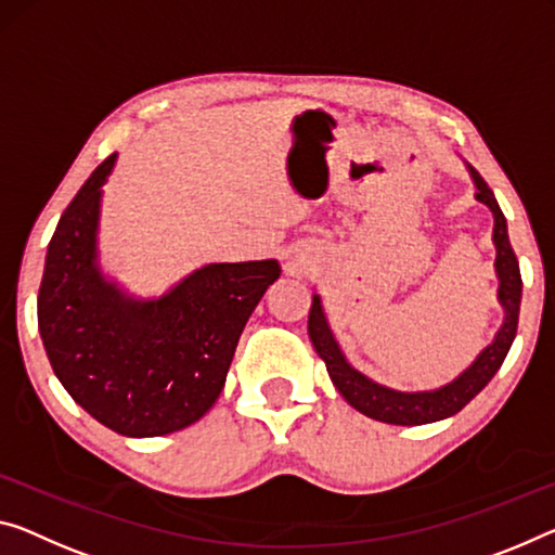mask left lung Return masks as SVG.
Masks as SVG:
<instances>
[{
	"mask_svg": "<svg viewBox=\"0 0 555 555\" xmlns=\"http://www.w3.org/2000/svg\"><path fill=\"white\" fill-rule=\"evenodd\" d=\"M468 173L474 178L476 185V201L489 206L493 212V245H496V275H499V302L504 307V325L499 327L496 337L489 347H483L479 357L451 379L449 385L429 391H397L385 385H377L362 372H357L352 364L345 360L343 349H339L337 339L332 337V330L327 325L325 312H322V302L318 295H312L310 320H307V332H310L312 347L327 364L332 385L337 387L339 395L345 397L349 406L362 412L370 420L385 422V424H399V426H420L431 424L447 416H454L456 412L472 402L479 391L489 385L499 366L504 364L511 345H514L516 327H518V310H521V270H518L516 253L511 248L506 218L501 212L493 191L486 185L479 170L466 164Z\"/></svg>",
	"mask_w": 555,
	"mask_h": 555,
	"instance_id": "1",
	"label": "left lung"
}]
</instances>
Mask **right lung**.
<instances>
[{
	"label": "right lung",
	"instance_id": "obj_1",
	"mask_svg": "<svg viewBox=\"0 0 555 555\" xmlns=\"http://www.w3.org/2000/svg\"><path fill=\"white\" fill-rule=\"evenodd\" d=\"M93 170L51 235L37 318L51 370L81 409L124 437H164L216 404L237 339L278 260L210 262L166 295L139 300L99 268L101 185Z\"/></svg>",
	"mask_w": 555,
	"mask_h": 555
}]
</instances>
